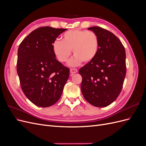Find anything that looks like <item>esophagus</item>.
Masks as SVG:
<instances>
[{
	"mask_svg": "<svg viewBox=\"0 0 146 146\" xmlns=\"http://www.w3.org/2000/svg\"><path fill=\"white\" fill-rule=\"evenodd\" d=\"M77 72H78V70L76 69H70V74H76Z\"/></svg>",
	"mask_w": 146,
	"mask_h": 146,
	"instance_id": "esophagus-1",
	"label": "esophagus"
}]
</instances>
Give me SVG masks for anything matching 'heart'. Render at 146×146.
Masks as SVG:
<instances>
[{
	"label": "heart",
	"mask_w": 146,
	"mask_h": 146,
	"mask_svg": "<svg viewBox=\"0 0 146 146\" xmlns=\"http://www.w3.org/2000/svg\"><path fill=\"white\" fill-rule=\"evenodd\" d=\"M99 48V39L93 32L82 30H71L65 32L62 41L56 39L52 43V50L58 60L61 63L67 61L71 55H75L68 64L76 66L93 60Z\"/></svg>",
	"instance_id": "heart-1"
}]
</instances>
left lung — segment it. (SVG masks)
<instances>
[{"instance_id": "8db88e82", "label": "left lung", "mask_w": 146, "mask_h": 146, "mask_svg": "<svg viewBox=\"0 0 146 146\" xmlns=\"http://www.w3.org/2000/svg\"><path fill=\"white\" fill-rule=\"evenodd\" d=\"M98 35L99 48L96 58L79 70L81 91L92 105L105 107L120 94L126 74L125 50L111 32L99 27L88 28Z\"/></svg>"}]
</instances>
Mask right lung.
Returning a JSON list of instances; mask_svg holds the SVG:
<instances>
[{
    "instance_id": "obj_1",
    "label": "right lung",
    "mask_w": 146,
    "mask_h": 146,
    "mask_svg": "<svg viewBox=\"0 0 146 146\" xmlns=\"http://www.w3.org/2000/svg\"><path fill=\"white\" fill-rule=\"evenodd\" d=\"M67 29L42 27L31 32L17 50V72L22 90L35 105L48 107L62 94L69 69L55 58L52 43Z\"/></svg>"
}]
</instances>
